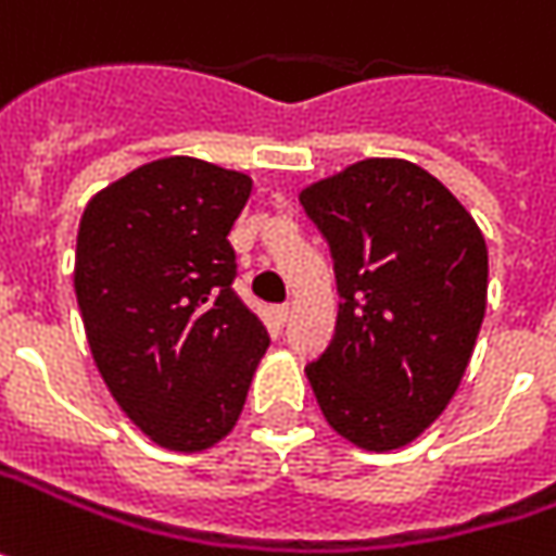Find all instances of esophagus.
<instances>
[{"label": "esophagus", "mask_w": 556, "mask_h": 556, "mask_svg": "<svg viewBox=\"0 0 556 556\" xmlns=\"http://www.w3.org/2000/svg\"><path fill=\"white\" fill-rule=\"evenodd\" d=\"M289 314H292V307H289V304H277V307H274V316H277L279 326H286V323H289Z\"/></svg>", "instance_id": "esophagus-1"}]
</instances>
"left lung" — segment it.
<instances>
[{
    "mask_svg": "<svg viewBox=\"0 0 556 556\" xmlns=\"http://www.w3.org/2000/svg\"><path fill=\"white\" fill-rule=\"evenodd\" d=\"M329 242L336 336L304 366L326 421L369 452L412 443L450 406L486 314V240L406 160H363L301 190Z\"/></svg>",
    "mask_w": 556,
    "mask_h": 556,
    "instance_id": "8db88e82",
    "label": "left lung"
}]
</instances>
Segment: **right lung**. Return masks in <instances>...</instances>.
<instances>
[{
    "mask_svg": "<svg viewBox=\"0 0 556 556\" xmlns=\"http://www.w3.org/2000/svg\"><path fill=\"white\" fill-rule=\"evenodd\" d=\"M252 178L193 156L147 163L104 187L76 237V301L119 409L175 452L233 431L270 338L233 292L227 240Z\"/></svg>",
    "mask_w": 556,
    "mask_h": 556,
    "instance_id": "1",
    "label": "right lung"
}]
</instances>
